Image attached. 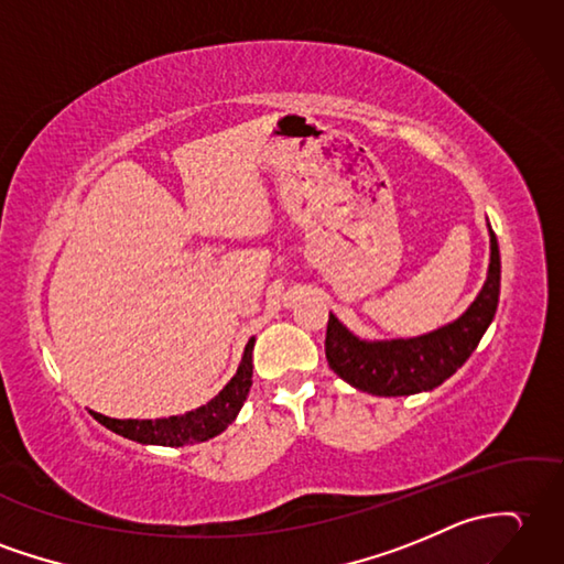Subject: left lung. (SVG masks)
Segmentation results:
<instances>
[{"label": "left lung", "mask_w": 564, "mask_h": 564, "mask_svg": "<svg viewBox=\"0 0 564 564\" xmlns=\"http://www.w3.org/2000/svg\"><path fill=\"white\" fill-rule=\"evenodd\" d=\"M497 300H500V247L490 230L488 279L459 319L415 338L362 341L329 314L324 341L326 360L344 382L375 397H411L417 391H430L470 358L495 317Z\"/></svg>", "instance_id": "8db88e82"}]
</instances>
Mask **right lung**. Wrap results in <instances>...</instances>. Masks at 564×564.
I'll use <instances>...</instances> for the list:
<instances>
[{
  "instance_id": "add662e5",
  "label": "right lung",
  "mask_w": 564,
  "mask_h": 564,
  "mask_svg": "<svg viewBox=\"0 0 564 564\" xmlns=\"http://www.w3.org/2000/svg\"><path fill=\"white\" fill-rule=\"evenodd\" d=\"M252 348L254 336L247 341L242 362L238 372L230 382L218 391L208 403L199 405L196 411L185 415H170V417H155V421H117V417L100 415L90 411L100 425L112 430L115 435H122L127 440H134L139 444H161V447H185V444H199L220 435L235 415L240 413L242 403L250 394L252 387Z\"/></svg>"
}]
</instances>
